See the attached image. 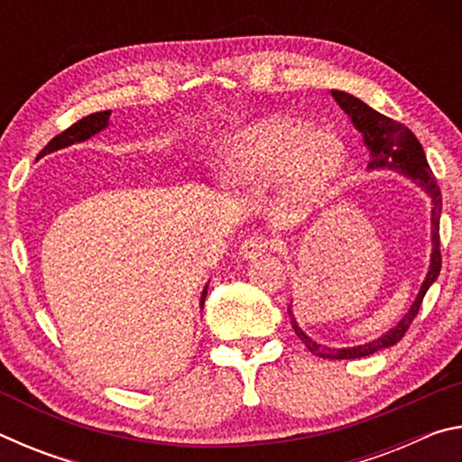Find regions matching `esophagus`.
<instances>
[{"label":"esophagus","instance_id":"34e87169","mask_svg":"<svg viewBox=\"0 0 462 462\" xmlns=\"http://www.w3.org/2000/svg\"><path fill=\"white\" fill-rule=\"evenodd\" d=\"M273 240L269 236H263V234H253L240 245V256L245 261H254L256 256H261L267 250H273Z\"/></svg>","mask_w":462,"mask_h":462}]
</instances>
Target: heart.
Wrapping results in <instances>:
<instances>
[{"label": "heart", "instance_id": "b5f03b06", "mask_svg": "<svg viewBox=\"0 0 462 462\" xmlns=\"http://www.w3.org/2000/svg\"><path fill=\"white\" fill-rule=\"evenodd\" d=\"M344 146L334 134L289 118H264L240 130L226 148L222 179L230 187L267 185L287 169L300 191H314L342 165Z\"/></svg>", "mask_w": 462, "mask_h": 462}]
</instances>
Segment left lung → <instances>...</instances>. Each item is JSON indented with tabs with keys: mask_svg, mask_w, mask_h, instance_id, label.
<instances>
[{
	"mask_svg": "<svg viewBox=\"0 0 462 462\" xmlns=\"http://www.w3.org/2000/svg\"><path fill=\"white\" fill-rule=\"evenodd\" d=\"M332 97L336 99L344 112H346L350 118H353V124L356 126L358 132H363L365 144L369 146L371 151V161H369V169H393L400 171L402 175L411 177L413 181L421 185L426 189V193L432 198V261H430V271L426 275L424 285H421L420 293L413 301V306L410 308L408 314H405L400 324L395 328H391L387 334H383L381 338L366 342L363 346H353V348H330V346H319L314 340L301 332V328L297 326L291 308H287L289 319H291V326L303 344H306L310 353H314L319 358H332V361H342V358H361V356H369L373 353H377L381 348L393 346V344L400 342L408 328L411 326L413 319H416L421 300H424L426 291L430 285L434 283L436 277L440 275L442 269V253H440V212H442V193L440 187L436 183V177L430 169L424 148H421L420 140L416 134L403 126L402 122H395L383 116L379 112H374L373 107L363 104L361 99L355 96H348L344 91H332Z\"/></svg>",
	"mask_w": 462,
	"mask_h": 462,
	"instance_id": "obj_1",
	"label": "left lung"
}]
</instances>
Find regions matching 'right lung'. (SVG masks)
I'll use <instances>...</instances> for the list:
<instances>
[{
  "label": "right lung",
  "instance_id": "right-lung-1",
  "mask_svg": "<svg viewBox=\"0 0 462 462\" xmlns=\"http://www.w3.org/2000/svg\"><path fill=\"white\" fill-rule=\"evenodd\" d=\"M107 120H109V109H106V112H96V114L85 116V118L77 120L73 126H69L67 130H62L60 134L54 136L51 143L42 148L41 154L54 152V151H59V148L71 146L75 143H83V140H88L89 136L97 134L99 130H104L107 126ZM206 295H208V287L203 289V293H201V306H203V301H206Z\"/></svg>",
  "mask_w": 462,
  "mask_h": 462
}]
</instances>
